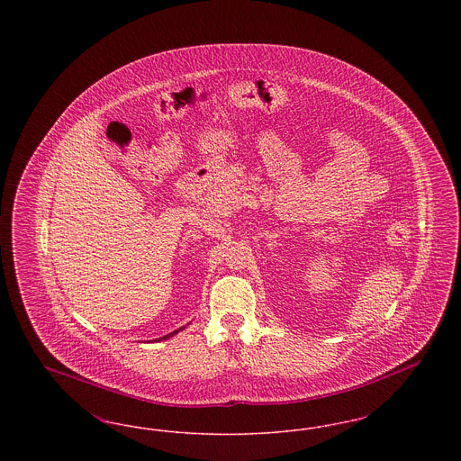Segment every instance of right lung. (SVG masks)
Here are the masks:
<instances>
[{
  "mask_svg": "<svg viewBox=\"0 0 461 461\" xmlns=\"http://www.w3.org/2000/svg\"><path fill=\"white\" fill-rule=\"evenodd\" d=\"M181 330H185V327H181V329L175 330V331H171V333H167V335H164V337H160L158 340H166V339H169V337H173V335H176L177 331H181Z\"/></svg>",
  "mask_w": 461,
  "mask_h": 461,
  "instance_id": "obj_1",
  "label": "right lung"
}]
</instances>
